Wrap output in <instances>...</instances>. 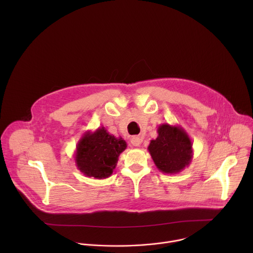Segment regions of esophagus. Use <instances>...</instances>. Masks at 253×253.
<instances>
[{
  "label": "esophagus",
  "mask_w": 253,
  "mask_h": 253,
  "mask_svg": "<svg viewBox=\"0 0 253 253\" xmlns=\"http://www.w3.org/2000/svg\"><path fill=\"white\" fill-rule=\"evenodd\" d=\"M131 143H132V145L133 146H135V147H139L140 145H141V139L139 138V137H133L132 139H131Z\"/></svg>",
  "instance_id": "34e87169"
}]
</instances>
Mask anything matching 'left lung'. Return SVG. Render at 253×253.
<instances>
[{
    "instance_id": "8db88e82",
    "label": "left lung",
    "mask_w": 253,
    "mask_h": 253,
    "mask_svg": "<svg viewBox=\"0 0 253 253\" xmlns=\"http://www.w3.org/2000/svg\"><path fill=\"white\" fill-rule=\"evenodd\" d=\"M158 136L151 140L148 151L159 171L176 174L189 166L193 158L192 142L187 132L177 125L158 126Z\"/></svg>"
}]
</instances>
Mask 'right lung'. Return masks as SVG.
<instances>
[{
  "instance_id": "obj_1",
  "label": "right lung",
  "mask_w": 253,
  "mask_h": 253,
  "mask_svg": "<svg viewBox=\"0 0 253 253\" xmlns=\"http://www.w3.org/2000/svg\"><path fill=\"white\" fill-rule=\"evenodd\" d=\"M126 148L125 140L109 134L105 127L87 131L76 145V167L87 177L106 179L112 175L119 155Z\"/></svg>"
}]
</instances>
